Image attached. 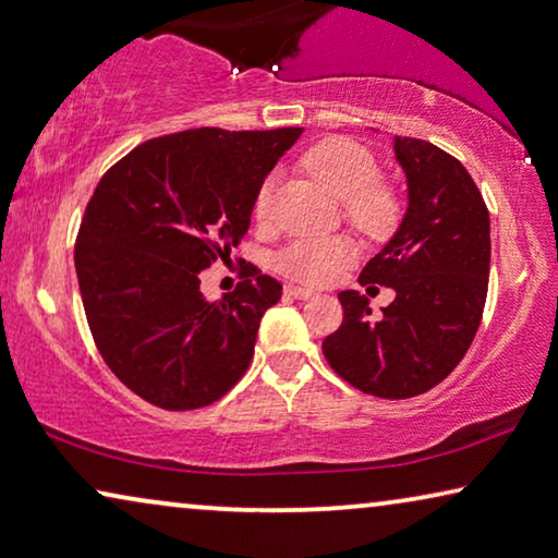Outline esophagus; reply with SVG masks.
Wrapping results in <instances>:
<instances>
[{
  "mask_svg": "<svg viewBox=\"0 0 558 558\" xmlns=\"http://www.w3.org/2000/svg\"><path fill=\"white\" fill-rule=\"evenodd\" d=\"M286 295L298 298V301H307V298H313L315 293H313V290H307V288H301V286H288Z\"/></svg>",
  "mask_w": 558,
  "mask_h": 558,
  "instance_id": "34e87169",
  "label": "esophagus"
}]
</instances>
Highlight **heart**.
I'll use <instances>...</instances> for the list:
<instances>
[{
  "mask_svg": "<svg viewBox=\"0 0 558 558\" xmlns=\"http://www.w3.org/2000/svg\"><path fill=\"white\" fill-rule=\"evenodd\" d=\"M305 170L320 180L332 195L343 199L348 220L363 232L380 235L396 218V199L378 185V162L371 149L345 137L323 140L303 157ZM276 178L257 187L255 218L268 220L272 213ZM355 247L348 238H301L278 255V270L307 286H326L340 268L353 260Z\"/></svg>",
  "mask_w": 558,
  "mask_h": 558,
  "instance_id": "obj_1",
  "label": "heart"
}]
</instances>
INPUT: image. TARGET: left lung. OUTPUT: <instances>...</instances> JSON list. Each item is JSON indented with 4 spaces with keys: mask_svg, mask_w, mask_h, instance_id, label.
<instances>
[{
    "mask_svg": "<svg viewBox=\"0 0 558 558\" xmlns=\"http://www.w3.org/2000/svg\"><path fill=\"white\" fill-rule=\"evenodd\" d=\"M409 205L393 238L365 263L361 286L396 290L373 318L343 290V323L323 340L330 368L363 393L413 398L438 386L469 351L486 305L492 222L469 170L444 149L393 137Z\"/></svg>",
    "mask_w": 558,
    "mask_h": 558,
    "instance_id": "obj_1",
    "label": "left lung"
}]
</instances>
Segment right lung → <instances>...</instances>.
Listing matches in <instances>:
<instances>
[{
	"label": "right lung",
	"mask_w": 558,
	"mask_h": 558,
	"mask_svg": "<svg viewBox=\"0 0 558 558\" xmlns=\"http://www.w3.org/2000/svg\"><path fill=\"white\" fill-rule=\"evenodd\" d=\"M303 128H199L147 140L105 172L82 218L74 268L105 363L168 411L210 405L243 378L282 286L253 268L207 301L199 272L230 260L257 187Z\"/></svg>",
	"instance_id": "obj_1"
}]
</instances>
